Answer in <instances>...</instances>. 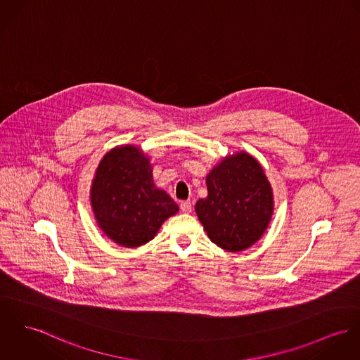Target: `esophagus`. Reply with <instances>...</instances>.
<instances>
[{"label":"esophagus","instance_id":"obj_1","mask_svg":"<svg viewBox=\"0 0 360 360\" xmlns=\"http://www.w3.org/2000/svg\"><path fill=\"white\" fill-rule=\"evenodd\" d=\"M180 209H181L183 213H191V212H193V205H191V202H188V200H183V202L180 203Z\"/></svg>","mask_w":360,"mask_h":360}]
</instances>
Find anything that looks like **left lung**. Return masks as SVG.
Here are the masks:
<instances>
[{"instance_id":"obj_1","label":"left lung","mask_w":360,"mask_h":360,"mask_svg":"<svg viewBox=\"0 0 360 360\" xmlns=\"http://www.w3.org/2000/svg\"><path fill=\"white\" fill-rule=\"evenodd\" d=\"M206 186L207 196L196 202L195 212L210 240L231 253L253 246L274 214V193L262 164L238 151L213 166Z\"/></svg>"}]
</instances>
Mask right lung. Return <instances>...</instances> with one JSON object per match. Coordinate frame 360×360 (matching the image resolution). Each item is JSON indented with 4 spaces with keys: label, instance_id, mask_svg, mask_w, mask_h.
I'll return each mask as SVG.
<instances>
[{
    "label": "right lung",
    "instance_id": "obj_1",
    "mask_svg": "<svg viewBox=\"0 0 360 360\" xmlns=\"http://www.w3.org/2000/svg\"><path fill=\"white\" fill-rule=\"evenodd\" d=\"M89 199L100 231L124 248L150 242L179 212L177 203L155 186L148 154L131 144L117 146L103 157Z\"/></svg>",
    "mask_w": 360,
    "mask_h": 360
}]
</instances>
